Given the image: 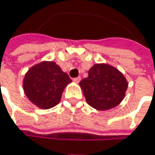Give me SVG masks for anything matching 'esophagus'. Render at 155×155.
I'll return each instance as SVG.
<instances>
[{
    "label": "esophagus",
    "mask_w": 155,
    "mask_h": 155,
    "mask_svg": "<svg viewBox=\"0 0 155 155\" xmlns=\"http://www.w3.org/2000/svg\"><path fill=\"white\" fill-rule=\"evenodd\" d=\"M80 81H81V77L74 78V82H76V83H78V82H79Z\"/></svg>",
    "instance_id": "34e87169"
}]
</instances>
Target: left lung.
I'll use <instances>...</instances> for the list:
<instances>
[{"instance_id": "obj_1", "label": "left lung", "mask_w": 155, "mask_h": 155, "mask_svg": "<svg viewBox=\"0 0 155 155\" xmlns=\"http://www.w3.org/2000/svg\"><path fill=\"white\" fill-rule=\"evenodd\" d=\"M87 103L99 110L117 106L125 97L127 81L113 66L105 64H94L89 75L80 81Z\"/></svg>"}]
</instances>
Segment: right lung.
<instances>
[{"instance_id":"obj_1","label":"right lung","mask_w":155,"mask_h":155,"mask_svg":"<svg viewBox=\"0 0 155 155\" xmlns=\"http://www.w3.org/2000/svg\"><path fill=\"white\" fill-rule=\"evenodd\" d=\"M71 81L54 62H42L28 71L23 88L33 104L47 109L59 103L64 89Z\"/></svg>"}]
</instances>
